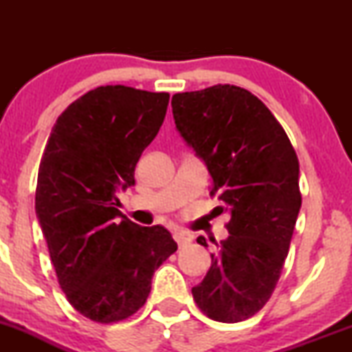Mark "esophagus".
Returning a JSON list of instances; mask_svg holds the SVG:
<instances>
[{"label": "esophagus", "mask_w": 352, "mask_h": 352, "mask_svg": "<svg viewBox=\"0 0 352 352\" xmlns=\"http://www.w3.org/2000/svg\"><path fill=\"white\" fill-rule=\"evenodd\" d=\"M173 240L177 241V245L180 246H187L190 241H192V238H190L188 235H185V233H182V232H173Z\"/></svg>", "instance_id": "obj_1"}]
</instances>
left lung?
Masks as SVG:
<instances>
[{"label": "left lung", "instance_id": "1", "mask_svg": "<svg viewBox=\"0 0 352 352\" xmlns=\"http://www.w3.org/2000/svg\"><path fill=\"white\" fill-rule=\"evenodd\" d=\"M177 131L207 165L230 213L228 238L192 294L210 319L240 322L274 292L301 208L300 162L270 109L243 87L218 84L172 98ZM223 212V207H221ZM208 246L204 236L197 238Z\"/></svg>", "mask_w": 352, "mask_h": 352}]
</instances>
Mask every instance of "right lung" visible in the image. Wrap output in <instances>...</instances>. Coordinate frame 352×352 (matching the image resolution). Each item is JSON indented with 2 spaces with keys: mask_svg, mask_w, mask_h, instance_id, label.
<instances>
[{
  "mask_svg": "<svg viewBox=\"0 0 352 352\" xmlns=\"http://www.w3.org/2000/svg\"><path fill=\"white\" fill-rule=\"evenodd\" d=\"M168 99L127 86L92 89L58 117L43 152L36 215L60 289L96 322L137 313L155 270L177 252L167 228L139 227L116 208V192L135 184Z\"/></svg>",
  "mask_w": 352,
  "mask_h": 352,
  "instance_id": "add662e5",
  "label": "right lung"
}]
</instances>
